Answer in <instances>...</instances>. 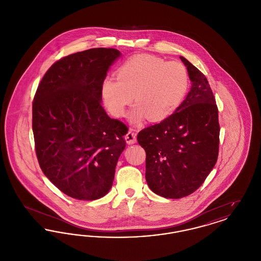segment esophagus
Here are the masks:
<instances>
[{
	"mask_svg": "<svg viewBox=\"0 0 261 261\" xmlns=\"http://www.w3.org/2000/svg\"><path fill=\"white\" fill-rule=\"evenodd\" d=\"M125 141L127 144L129 145H132V144H135L137 141L136 134L134 132H132V130H129L128 133L126 134L125 136Z\"/></svg>",
	"mask_w": 261,
	"mask_h": 261,
	"instance_id": "obj_1",
	"label": "esophagus"
}]
</instances>
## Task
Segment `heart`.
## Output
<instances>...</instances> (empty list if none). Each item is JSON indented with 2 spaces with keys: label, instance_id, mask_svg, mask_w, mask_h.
I'll list each match as a JSON object with an SVG mask.
<instances>
[{
  "label": "heart",
  "instance_id": "obj_1",
  "mask_svg": "<svg viewBox=\"0 0 261 261\" xmlns=\"http://www.w3.org/2000/svg\"><path fill=\"white\" fill-rule=\"evenodd\" d=\"M116 79L106 77L102 81L103 103L113 116L120 117L134 96L137 103L130 112L134 123L147 116L150 121L167 118L182 103L189 88L188 72L181 62H167L150 55L126 61L117 69Z\"/></svg>",
  "mask_w": 261,
  "mask_h": 261
}]
</instances>
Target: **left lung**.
Wrapping results in <instances>:
<instances>
[{"mask_svg": "<svg viewBox=\"0 0 261 261\" xmlns=\"http://www.w3.org/2000/svg\"><path fill=\"white\" fill-rule=\"evenodd\" d=\"M192 87L186 99L161 123L139 132L146 150L149 189L166 199H181L202 185L218 158V109L206 77L184 57Z\"/></svg>", "mask_w": 261, "mask_h": 261, "instance_id": "8db88e82", "label": "left lung"}]
</instances>
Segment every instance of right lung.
<instances>
[{"label": "right lung", "instance_id": "obj_1", "mask_svg": "<svg viewBox=\"0 0 261 261\" xmlns=\"http://www.w3.org/2000/svg\"><path fill=\"white\" fill-rule=\"evenodd\" d=\"M120 51L95 48L55 62L32 105L35 150L42 171L62 193L81 200L109 193L126 147L127 126L101 107L100 88Z\"/></svg>", "mask_w": 261, "mask_h": 261}]
</instances>
